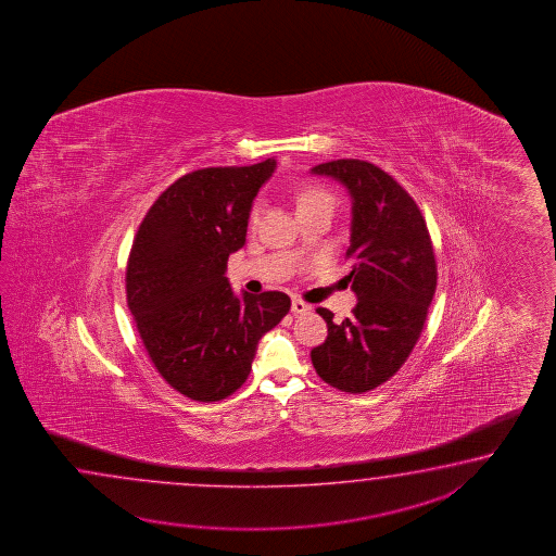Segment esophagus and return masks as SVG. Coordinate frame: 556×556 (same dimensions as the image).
Listing matches in <instances>:
<instances>
[{
  "instance_id": "esophagus-1",
  "label": "esophagus",
  "mask_w": 556,
  "mask_h": 556,
  "mask_svg": "<svg viewBox=\"0 0 556 556\" xmlns=\"http://www.w3.org/2000/svg\"><path fill=\"white\" fill-rule=\"evenodd\" d=\"M309 312H312V306L306 304V302H302V300H294V302H292V314H295V316L309 314Z\"/></svg>"
}]
</instances>
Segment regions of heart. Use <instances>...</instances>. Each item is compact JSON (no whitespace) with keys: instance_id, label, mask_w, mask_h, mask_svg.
<instances>
[{"instance_id":"1","label":"heart","mask_w":556,"mask_h":556,"mask_svg":"<svg viewBox=\"0 0 556 556\" xmlns=\"http://www.w3.org/2000/svg\"><path fill=\"white\" fill-rule=\"evenodd\" d=\"M319 201H331L330 194L326 190L316 189V187H306L298 192V211L304 208L307 204H314ZM256 218V213L252 214V220Z\"/></svg>"}]
</instances>
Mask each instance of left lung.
<instances>
[{"label": "left lung", "mask_w": 556, "mask_h": 556, "mask_svg": "<svg viewBox=\"0 0 556 556\" xmlns=\"http://www.w3.org/2000/svg\"><path fill=\"white\" fill-rule=\"evenodd\" d=\"M348 190L352 201L348 276L357 295L354 316L328 324L326 342L312 350V364L331 388L364 393L405 364L424 330L435 294L438 266L426 220L414 199L371 163L340 159L309 168Z\"/></svg>", "instance_id": "obj_1"}]
</instances>
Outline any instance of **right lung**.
<instances>
[{"label": "right lung", "mask_w": 556, "mask_h": 556, "mask_svg": "<svg viewBox=\"0 0 556 556\" xmlns=\"http://www.w3.org/2000/svg\"><path fill=\"white\" fill-rule=\"evenodd\" d=\"M276 170L202 168L144 216L127 264V302L154 367L190 400L218 402L247 381L258 342L290 312L282 292L235 294L228 256L247 244L250 211Z\"/></svg>", "instance_id": "obj_1"}]
</instances>
